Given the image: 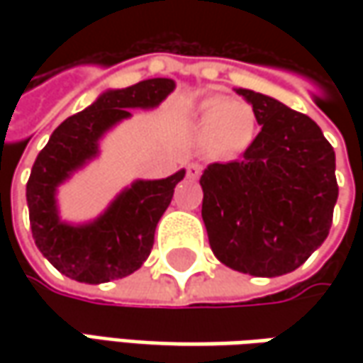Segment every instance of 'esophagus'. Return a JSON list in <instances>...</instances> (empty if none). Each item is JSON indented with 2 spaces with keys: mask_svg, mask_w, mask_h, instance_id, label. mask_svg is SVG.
Masks as SVG:
<instances>
[{
  "mask_svg": "<svg viewBox=\"0 0 363 363\" xmlns=\"http://www.w3.org/2000/svg\"><path fill=\"white\" fill-rule=\"evenodd\" d=\"M200 174H202V165L200 163H188V167H186V177L188 179H198L200 177Z\"/></svg>",
  "mask_w": 363,
  "mask_h": 363,
  "instance_id": "1",
  "label": "esophagus"
}]
</instances>
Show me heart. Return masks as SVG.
Masks as SVG:
<instances>
[{
    "mask_svg": "<svg viewBox=\"0 0 363 363\" xmlns=\"http://www.w3.org/2000/svg\"><path fill=\"white\" fill-rule=\"evenodd\" d=\"M198 125L206 147L220 157H230L252 143L257 117L252 106L242 101L210 96L198 106Z\"/></svg>",
    "mask_w": 363,
    "mask_h": 363,
    "instance_id": "1",
    "label": "heart"
}]
</instances>
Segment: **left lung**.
<instances>
[{
  "label": "left lung",
  "instance_id": "obj_1",
  "mask_svg": "<svg viewBox=\"0 0 363 363\" xmlns=\"http://www.w3.org/2000/svg\"><path fill=\"white\" fill-rule=\"evenodd\" d=\"M262 127L242 160L200 177L214 257L252 277L299 269L328 238L337 202L335 151L317 123L281 101L236 89Z\"/></svg>",
  "mask_w": 363,
  "mask_h": 363
}]
</instances>
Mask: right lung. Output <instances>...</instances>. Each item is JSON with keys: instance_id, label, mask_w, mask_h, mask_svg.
Listing matches in <instances>:
<instances>
[{"instance_id": "obj_1", "label": "right lung", "mask_w": 363, "mask_h": 363, "mask_svg": "<svg viewBox=\"0 0 363 363\" xmlns=\"http://www.w3.org/2000/svg\"><path fill=\"white\" fill-rule=\"evenodd\" d=\"M174 89L172 78L108 89L91 106L60 123L38 153L26 186L32 236L50 264L68 279L101 285L129 277L149 257L155 226L186 169L163 179H135L103 214L82 224L60 218L56 194L64 182L99 157L103 137L121 121L131 119V108H155Z\"/></svg>"}]
</instances>
